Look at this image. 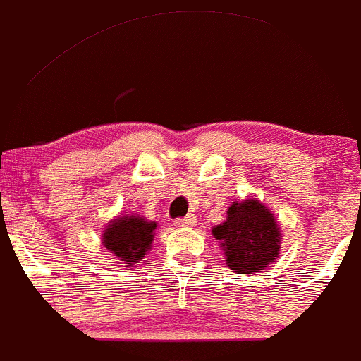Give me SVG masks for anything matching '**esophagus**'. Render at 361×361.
<instances>
[{
  "label": "esophagus",
  "mask_w": 361,
  "mask_h": 361,
  "mask_svg": "<svg viewBox=\"0 0 361 361\" xmlns=\"http://www.w3.org/2000/svg\"><path fill=\"white\" fill-rule=\"evenodd\" d=\"M195 215H188V217L176 219V221H173V226H177V228H191V226H195Z\"/></svg>",
  "instance_id": "34e87169"
}]
</instances>
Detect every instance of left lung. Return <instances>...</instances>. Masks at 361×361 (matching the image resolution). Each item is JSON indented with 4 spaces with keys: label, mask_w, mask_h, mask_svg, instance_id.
<instances>
[{
    "label": "left lung",
    "mask_w": 361,
    "mask_h": 361,
    "mask_svg": "<svg viewBox=\"0 0 361 361\" xmlns=\"http://www.w3.org/2000/svg\"><path fill=\"white\" fill-rule=\"evenodd\" d=\"M233 273L254 274L266 269L278 257L281 233L271 210L259 200L233 202L228 217L212 229Z\"/></svg>",
    "instance_id": "1"
}]
</instances>
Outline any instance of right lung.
<instances>
[{"label": "right lung", "instance_id": "add662e5", "mask_svg": "<svg viewBox=\"0 0 361 361\" xmlns=\"http://www.w3.org/2000/svg\"><path fill=\"white\" fill-rule=\"evenodd\" d=\"M156 222L139 215H121L113 219L102 233V245L125 264L139 262L151 248Z\"/></svg>", "mask_w": 361, "mask_h": 361}]
</instances>
